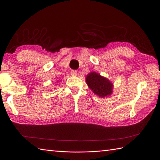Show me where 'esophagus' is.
Instances as JSON below:
<instances>
[{"label":"esophagus","instance_id":"obj_1","mask_svg":"<svg viewBox=\"0 0 160 160\" xmlns=\"http://www.w3.org/2000/svg\"><path fill=\"white\" fill-rule=\"evenodd\" d=\"M71 74L72 75V76H77V71L76 70H72L71 71Z\"/></svg>","mask_w":160,"mask_h":160}]
</instances>
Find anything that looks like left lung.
Instances as JSON below:
<instances>
[{"label": "left lung", "instance_id": "left-lung-1", "mask_svg": "<svg viewBox=\"0 0 160 160\" xmlns=\"http://www.w3.org/2000/svg\"><path fill=\"white\" fill-rule=\"evenodd\" d=\"M89 88L100 98L109 97L113 93V84L108 79L96 72H91L85 77Z\"/></svg>", "mask_w": 160, "mask_h": 160}]
</instances>
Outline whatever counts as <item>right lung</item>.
I'll use <instances>...</instances> for the list:
<instances>
[{
    "label": "right lung",
    "instance_id": "right-lung-1",
    "mask_svg": "<svg viewBox=\"0 0 160 160\" xmlns=\"http://www.w3.org/2000/svg\"><path fill=\"white\" fill-rule=\"evenodd\" d=\"M57 82H58V81H57Z\"/></svg>",
    "mask_w": 160,
    "mask_h": 160
}]
</instances>
